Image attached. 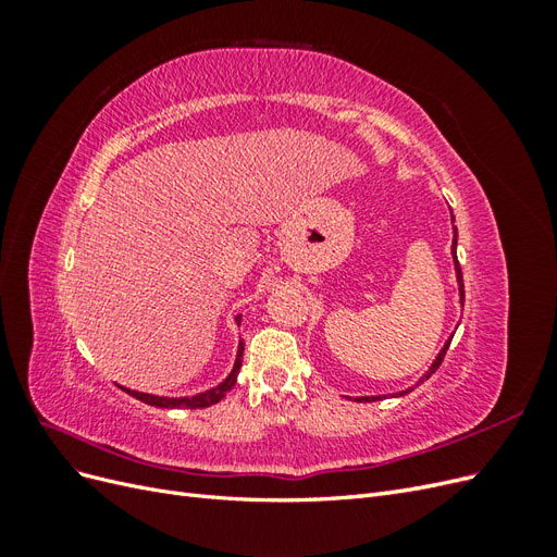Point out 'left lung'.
Listing matches in <instances>:
<instances>
[{
	"mask_svg": "<svg viewBox=\"0 0 557 557\" xmlns=\"http://www.w3.org/2000/svg\"><path fill=\"white\" fill-rule=\"evenodd\" d=\"M455 246H458V232H455V239H453V260H455V272H458V283H460V301L465 305V283H462V269H460V262H458V252H455ZM448 346H450V342L442 348V352L440 356H436V360L432 362V367L428 369V374L420 379V381H425V379H430L436 369H440V364L444 362V356H446V350H448ZM407 393H411V391H407ZM399 395H404V393H399ZM376 399H381V397H360L358 401H376Z\"/></svg>",
	"mask_w": 557,
	"mask_h": 557,
	"instance_id": "8db88e82",
	"label": "left lung"
}]
</instances>
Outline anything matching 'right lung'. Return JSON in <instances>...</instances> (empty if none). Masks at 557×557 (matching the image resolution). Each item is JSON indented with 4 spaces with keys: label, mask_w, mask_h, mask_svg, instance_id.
Returning a JSON list of instances; mask_svg holds the SVG:
<instances>
[{
    "label": "right lung",
    "mask_w": 557,
    "mask_h": 557,
    "mask_svg": "<svg viewBox=\"0 0 557 557\" xmlns=\"http://www.w3.org/2000/svg\"><path fill=\"white\" fill-rule=\"evenodd\" d=\"M242 356H244V344H239V352H237V362H234V369L232 374L221 383L211 387V391L207 393H199L195 397H156V395H146V393H134V391H127V387H123L125 393H129L132 397H137L146 404H150V407H162V409H205V407H211V404L221 401L230 391L232 385L237 383V374H239V367H242Z\"/></svg>",
    "instance_id": "obj_1"
}]
</instances>
